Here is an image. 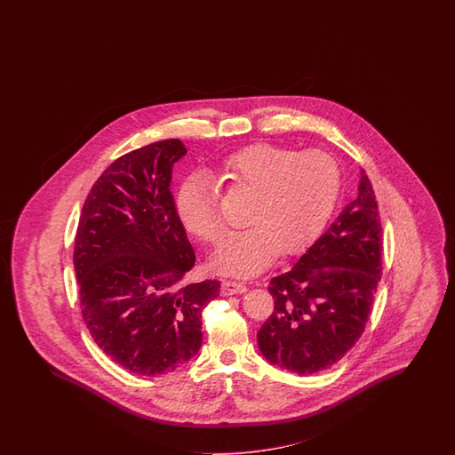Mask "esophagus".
Wrapping results in <instances>:
<instances>
[{
	"label": "esophagus",
	"mask_w": 455,
	"mask_h": 455,
	"mask_svg": "<svg viewBox=\"0 0 455 455\" xmlns=\"http://www.w3.org/2000/svg\"><path fill=\"white\" fill-rule=\"evenodd\" d=\"M247 285L242 282H235V280H225L221 283V295H235V293H245Z\"/></svg>",
	"instance_id": "34e87169"
}]
</instances>
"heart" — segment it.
Here are the masks:
<instances>
[{
	"label": "heart",
	"instance_id": "obj_1",
	"mask_svg": "<svg viewBox=\"0 0 455 455\" xmlns=\"http://www.w3.org/2000/svg\"><path fill=\"white\" fill-rule=\"evenodd\" d=\"M213 179L251 193L245 213L250 227L225 235L212 255L217 270L236 276L262 272L278 251L289 255L307 247L329 220L340 190V170L331 155L274 145H251L230 155ZM177 212L198 238L215 242L221 234L215 185L205 173L181 183Z\"/></svg>",
	"mask_w": 455,
	"mask_h": 455
}]
</instances>
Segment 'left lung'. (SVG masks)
Returning a JSON list of instances; mask_svg holds the SVG:
<instances>
[{"label":"left lung","instance_id":"1","mask_svg":"<svg viewBox=\"0 0 455 455\" xmlns=\"http://www.w3.org/2000/svg\"><path fill=\"white\" fill-rule=\"evenodd\" d=\"M380 250L379 207L360 170L357 196L289 272L270 280L275 307L257 333L263 357L299 375L344 357L371 315L382 275Z\"/></svg>","mask_w":455,"mask_h":455}]
</instances>
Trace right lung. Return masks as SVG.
<instances>
[{
    "mask_svg": "<svg viewBox=\"0 0 455 455\" xmlns=\"http://www.w3.org/2000/svg\"><path fill=\"white\" fill-rule=\"evenodd\" d=\"M187 150L164 140L113 162L88 193L75 240L83 320L108 357L162 375L196 355L202 310L220 282L185 283L195 251L170 181Z\"/></svg>",
    "mask_w": 455,
    "mask_h": 455,
    "instance_id": "add662e5",
    "label": "right lung"
}]
</instances>
